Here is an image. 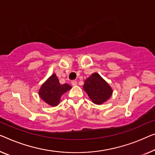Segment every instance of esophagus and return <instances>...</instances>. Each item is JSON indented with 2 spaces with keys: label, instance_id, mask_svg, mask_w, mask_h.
I'll list each match as a JSON object with an SVG mask.
<instances>
[{
  "label": "esophagus",
  "instance_id": "esophagus-1",
  "mask_svg": "<svg viewBox=\"0 0 155 155\" xmlns=\"http://www.w3.org/2000/svg\"><path fill=\"white\" fill-rule=\"evenodd\" d=\"M77 84V81L76 80H73L71 81V85H76Z\"/></svg>",
  "mask_w": 155,
  "mask_h": 155
}]
</instances>
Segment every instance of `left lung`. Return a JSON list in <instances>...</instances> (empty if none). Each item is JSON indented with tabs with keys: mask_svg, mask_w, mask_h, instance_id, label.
<instances>
[{
	"mask_svg": "<svg viewBox=\"0 0 155 155\" xmlns=\"http://www.w3.org/2000/svg\"><path fill=\"white\" fill-rule=\"evenodd\" d=\"M84 91L92 102L101 104L108 100L112 94V89L97 73H94L85 81Z\"/></svg>",
	"mask_w": 155,
	"mask_h": 155,
	"instance_id": "obj_1",
	"label": "left lung"
}]
</instances>
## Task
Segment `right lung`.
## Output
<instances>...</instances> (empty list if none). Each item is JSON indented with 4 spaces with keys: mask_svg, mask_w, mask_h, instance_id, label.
Listing matches in <instances>:
<instances>
[{
    "mask_svg": "<svg viewBox=\"0 0 155 155\" xmlns=\"http://www.w3.org/2000/svg\"><path fill=\"white\" fill-rule=\"evenodd\" d=\"M70 85L60 84L56 75L53 74L40 87L39 94L40 97L51 106L58 104L61 97L64 92L71 89Z\"/></svg>",
    "mask_w": 155,
    "mask_h": 155,
    "instance_id": "obj_1",
    "label": "right lung"
}]
</instances>
